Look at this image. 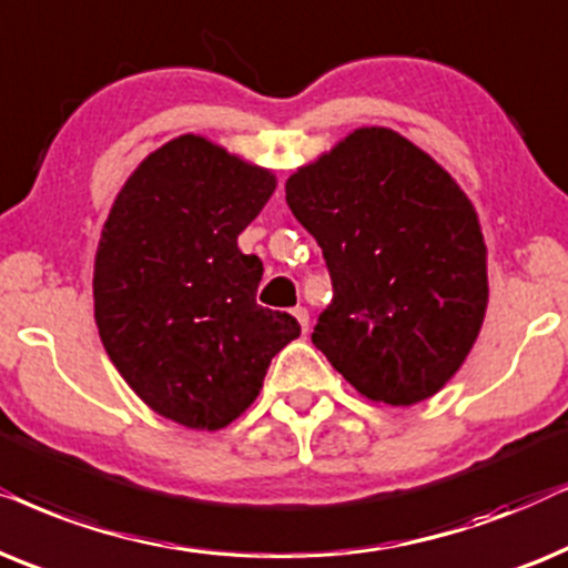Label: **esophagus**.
Segmentation results:
<instances>
[{
	"label": "esophagus",
	"mask_w": 568,
	"mask_h": 568,
	"mask_svg": "<svg viewBox=\"0 0 568 568\" xmlns=\"http://www.w3.org/2000/svg\"><path fill=\"white\" fill-rule=\"evenodd\" d=\"M293 316H296V320H298V324H301V329H308V312H306V308L304 306H296V308H293Z\"/></svg>",
	"instance_id": "esophagus-1"
}]
</instances>
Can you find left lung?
I'll return each instance as SVG.
<instances>
[{"label": "left lung", "instance_id": "obj_1", "mask_svg": "<svg viewBox=\"0 0 568 568\" xmlns=\"http://www.w3.org/2000/svg\"><path fill=\"white\" fill-rule=\"evenodd\" d=\"M285 200L332 280L312 343L374 403L436 395L488 304L486 244L457 181L403 134L366 126L293 173Z\"/></svg>", "mask_w": 568, "mask_h": 568}]
</instances>
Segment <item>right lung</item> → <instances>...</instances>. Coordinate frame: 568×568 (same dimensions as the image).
Returning a JSON list of instances; mask_svg holds the SVG:
<instances>
[{
	"label": "right lung",
	"instance_id": "add662e5",
	"mask_svg": "<svg viewBox=\"0 0 568 568\" xmlns=\"http://www.w3.org/2000/svg\"><path fill=\"white\" fill-rule=\"evenodd\" d=\"M275 176L184 134L126 179L95 254V324L126 384L158 415L217 430L260 395L275 353L301 335L256 306L262 260L239 233Z\"/></svg>",
	"mask_w": 568,
	"mask_h": 568
}]
</instances>
